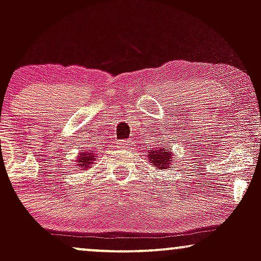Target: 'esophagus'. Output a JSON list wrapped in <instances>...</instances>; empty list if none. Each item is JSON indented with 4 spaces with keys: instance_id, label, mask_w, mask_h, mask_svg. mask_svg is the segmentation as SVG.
Here are the masks:
<instances>
[{
    "instance_id": "obj_1",
    "label": "esophagus",
    "mask_w": 261,
    "mask_h": 261,
    "mask_svg": "<svg viewBox=\"0 0 261 261\" xmlns=\"http://www.w3.org/2000/svg\"><path fill=\"white\" fill-rule=\"evenodd\" d=\"M131 147V142L127 140H120L118 141V148L120 149H128Z\"/></svg>"
}]
</instances>
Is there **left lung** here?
Returning <instances> with one entry per match:
<instances>
[{
  "label": "left lung",
  "instance_id": "left-lung-1",
  "mask_svg": "<svg viewBox=\"0 0 261 261\" xmlns=\"http://www.w3.org/2000/svg\"><path fill=\"white\" fill-rule=\"evenodd\" d=\"M152 166L157 167L158 169H167L172 163V151L163 147L157 149H151L148 154Z\"/></svg>",
  "mask_w": 261,
  "mask_h": 261
}]
</instances>
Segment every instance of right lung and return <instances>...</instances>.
I'll use <instances>...</instances> for the list:
<instances>
[{
    "label": "right lung",
    "instance_id": "1",
    "mask_svg": "<svg viewBox=\"0 0 261 261\" xmlns=\"http://www.w3.org/2000/svg\"><path fill=\"white\" fill-rule=\"evenodd\" d=\"M95 157H97V155L94 154V152L93 151L81 152L80 155H77L76 166L81 167V169H83V170L91 168V164L95 161Z\"/></svg>",
    "mask_w": 261,
    "mask_h": 261
}]
</instances>
